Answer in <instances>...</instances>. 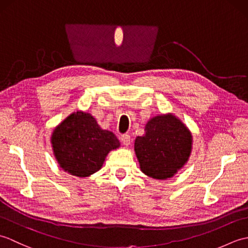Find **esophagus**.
<instances>
[{
	"mask_svg": "<svg viewBox=\"0 0 248 248\" xmlns=\"http://www.w3.org/2000/svg\"><path fill=\"white\" fill-rule=\"evenodd\" d=\"M120 140H121V143H123L124 146H129L130 145V141H131L130 135L129 134H123V135H121V138H120Z\"/></svg>",
	"mask_w": 248,
	"mask_h": 248,
	"instance_id": "34e87169",
	"label": "esophagus"
}]
</instances>
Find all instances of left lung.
<instances>
[{
	"instance_id": "1",
	"label": "left lung",
	"mask_w": 248,
	"mask_h": 248,
	"mask_svg": "<svg viewBox=\"0 0 248 248\" xmlns=\"http://www.w3.org/2000/svg\"><path fill=\"white\" fill-rule=\"evenodd\" d=\"M145 132V135L138 136L134 143L141 171L160 180L171 178L191 155V132L171 114L151 118Z\"/></svg>"
}]
</instances>
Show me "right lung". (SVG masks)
I'll return each mask as SVG.
<instances>
[{"instance_id": "add662e5", "label": "right lung", "mask_w": 248, "mask_h": 248, "mask_svg": "<svg viewBox=\"0 0 248 248\" xmlns=\"http://www.w3.org/2000/svg\"><path fill=\"white\" fill-rule=\"evenodd\" d=\"M51 141L60 166L81 178L98 171L108 152L120 146L114 133L102 130L91 114L83 112L72 113L57 125Z\"/></svg>"}]
</instances>
